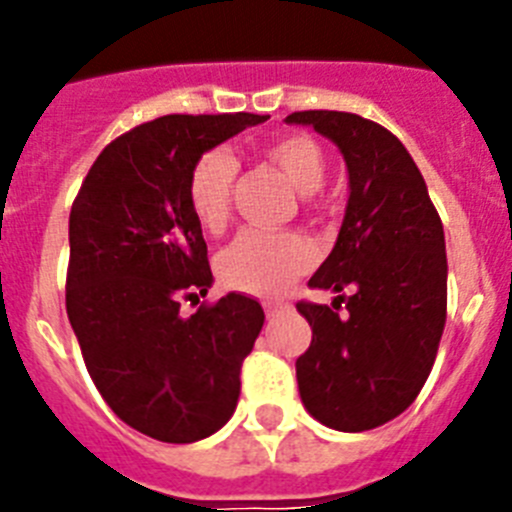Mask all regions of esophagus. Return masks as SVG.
I'll return each mask as SVG.
<instances>
[{
    "mask_svg": "<svg viewBox=\"0 0 512 512\" xmlns=\"http://www.w3.org/2000/svg\"><path fill=\"white\" fill-rule=\"evenodd\" d=\"M264 310H266V318H277L279 312L289 310V305L287 302H266Z\"/></svg>",
    "mask_w": 512,
    "mask_h": 512,
    "instance_id": "1",
    "label": "esophagus"
}]
</instances>
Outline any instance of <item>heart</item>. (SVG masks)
Segmentation results:
<instances>
[{"label":"heart","instance_id":"b5f03b06","mask_svg":"<svg viewBox=\"0 0 512 512\" xmlns=\"http://www.w3.org/2000/svg\"><path fill=\"white\" fill-rule=\"evenodd\" d=\"M264 156L297 194L320 192L328 174V158L323 148L307 135H284L271 140ZM235 158L223 148L207 151L189 171L187 200L202 228L220 230L228 220L230 194L235 184ZM312 264V248L295 233L243 230L220 253V277L228 287L248 295L271 297L289 287Z\"/></svg>","mask_w":512,"mask_h":512}]
</instances>
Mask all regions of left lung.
Masks as SVG:
<instances>
[{
    "label": "left lung",
    "instance_id": "left-lung-1",
    "mask_svg": "<svg viewBox=\"0 0 512 512\" xmlns=\"http://www.w3.org/2000/svg\"><path fill=\"white\" fill-rule=\"evenodd\" d=\"M336 143L348 202L336 246L310 287L338 297L300 302L312 341L297 359L307 413L333 431L359 433L397 418L423 390L446 323V241L428 187L408 148L351 112H292ZM352 292L337 315L340 292Z\"/></svg>",
    "mask_w": 512,
    "mask_h": 512
}]
</instances>
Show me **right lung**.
Returning a JSON list of instances; mask_svg holds the SVG:
<instances>
[{
    "mask_svg": "<svg viewBox=\"0 0 512 512\" xmlns=\"http://www.w3.org/2000/svg\"><path fill=\"white\" fill-rule=\"evenodd\" d=\"M269 115H166L99 153L69 217L66 312L89 377L120 420L166 443L220 431L264 310L228 292L184 318L182 297L212 287L189 171Z\"/></svg>",
    "mask_w": 512,
    "mask_h": 512,
    "instance_id": "1",
    "label": "right lung"
}]
</instances>
